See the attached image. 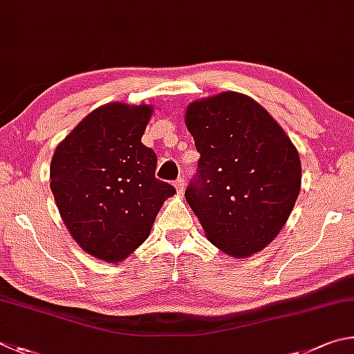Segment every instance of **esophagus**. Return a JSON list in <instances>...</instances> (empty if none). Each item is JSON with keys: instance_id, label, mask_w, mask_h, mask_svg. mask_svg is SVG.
<instances>
[{"instance_id": "esophagus-1", "label": "esophagus", "mask_w": 354, "mask_h": 354, "mask_svg": "<svg viewBox=\"0 0 354 354\" xmlns=\"http://www.w3.org/2000/svg\"><path fill=\"white\" fill-rule=\"evenodd\" d=\"M174 187H176L178 193H182V191L185 189V177H178L177 180L174 182Z\"/></svg>"}]
</instances>
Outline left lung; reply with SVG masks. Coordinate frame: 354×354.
I'll return each instance as SVG.
<instances>
[{
    "label": "left lung",
    "mask_w": 354,
    "mask_h": 354,
    "mask_svg": "<svg viewBox=\"0 0 354 354\" xmlns=\"http://www.w3.org/2000/svg\"><path fill=\"white\" fill-rule=\"evenodd\" d=\"M187 126L201 158L185 199L208 241L236 258L263 250L300 193L292 141L261 105L234 91L189 104Z\"/></svg>",
    "instance_id": "1"
}]
</instances>
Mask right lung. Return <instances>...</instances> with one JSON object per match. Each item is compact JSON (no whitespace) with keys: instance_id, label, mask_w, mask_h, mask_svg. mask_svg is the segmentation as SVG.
Masks as SVG:
<instances>
[{"instance_id":"1","label":"right lung","mask_w":354,"mask_h":354,"mask_svg":"<svg viewBox=\"0 0 354 354\" xmlns=\"http://www.w3.org/2000/svg\"><path fill=\"white\" fill-rule=\"evenodd\" d=\"M151 105L107 104L85 116L55 149L51 191L82 249L118 263L145 243L176 193L155 177L157 155L141 142Z\"/></svg>"}]
</instances>
